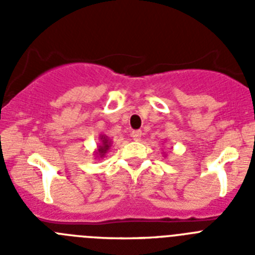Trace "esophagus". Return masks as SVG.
<instances>
[{
    "label": "esophagus",
    "instance_id": "34e87169",
    "mask_svg": "<svg viewBox=\"0 0 255 255\" xmlns=\"http://www.w3.org/2000/svg\"><path fill=\"white\" fill-rule=\"evenodd\" d=\"M131 138L132 140L135 141H139L141 139V131L140 130H135V131L131 132Z\"/></svg>",
    "mask_w": 255,
    "mask_h": 255
}]
</instances>
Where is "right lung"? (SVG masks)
Returning a JSON list of instances; mask_svg holds the SVG:
<instances>
[{"instance_id": "add662e5", "label": "right lung", "mask_w": 255, "mask_h": 255, "mask_svg": "<svg viewBox=\"0 0 255 255\" xmlns=\"http://www.w3.org/2000/svg\"><path fill=\"white\" fill-rule=\"evenodd\" d=\"M100 141L101 143H98V147H97L96 152H94L96 158H103L112 145V140L105 134L100 135Z\"/></svg>"}]
</instances>
